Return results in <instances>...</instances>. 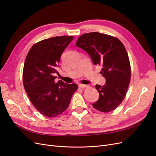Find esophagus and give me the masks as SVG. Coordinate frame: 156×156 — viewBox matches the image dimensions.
<instances>
[{
    "label": "esophagus",
    "mask_w": 156,
    "mask_h": 156,
    "mask_svg": "<svg viewBox=\"0 0 156 156\" xmlns=\"http://www.w3.org/2000/svg\"><path fill=\"white\" fill-rule=\"evenodd\" d=\"M79 88H87L88 87V85H87V84H79Z\"/></svg>",
    "instance_id": "1"
}]
</instances>
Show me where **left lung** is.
<instances>
[{
	"label": "left lung",
	"instance_id": "left-lung-1",
	"mask_svg": "<svg viewBox=\"0 0 156 156\" xmlns=\"http://www.w3.org/2000/svg\"><path fill=\"white\" fill-rule=\"evenodd\" d=\"M76 45L85 51L94 65L101 66L100 73L106 79L103 86H95L100 94L92 106L103 112L112 111L124 99L131 79V66L123 44L115 37L99 32L80 36Z\"/></svg>",
	"mask_w": 156,
	"mask_h": 156
}]
</instances>
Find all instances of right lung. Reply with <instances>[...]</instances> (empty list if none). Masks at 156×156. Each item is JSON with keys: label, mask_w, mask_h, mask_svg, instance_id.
Wrapping results in <instances>:
<instances>
[{"label": "right lung", "mask_w": 156, "mask_h": 156, "mask_svg": "<svg viewBox=\"0 0 156 156\" xmlns=\"http://www.w3.org/2000/svg\"><path fill=\"white\" fill-rule=\"evenodd\" d=\"M73 36H56L37 42L28 53L23 72V81L32 105L41 114L55 117L68 107L76 84L55 83V73L61 55Z\"/></svg>", "instance_id": "obj_1"}]
</instances>
